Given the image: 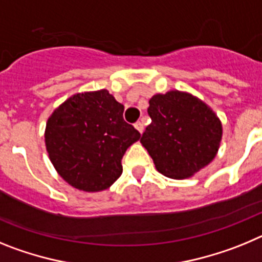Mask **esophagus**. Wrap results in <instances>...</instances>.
Listing matches in <instances>:
<instances>
[{
	"mask_svg": "<svg viewBox=\"0 0 262 262\" xmlns=\"http://www.w3.org/2000/svg\"><path fill=\"white\" fill-rule=\"evenodd\" d=\"M135 128L138 129L139 133L143 134V131H144V124H143V122H136V123H135Z\"/></svg>",
	"mask_w": 262,
	"mask_h": 262,
	"instance_id": "obj_1",
	"label": "esophagus"
}]
</instances>
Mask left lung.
<instances>
[{"mask_svg":"<svg viewBox=\"0 0 262 262\" xmlns=\"http://www.w3.org/2000/svg\"><path fill=\"white\" fill-rule=\"evenodd\" d=\"M152 123L140 143L161 174L182 180L209 165L221 147L222 122L202 99L169 90L149 99Z\"/></svg>","mask_w":262,"mask_h":262,"instance_id":"8db88e82","label":"left lung"}]
</instances>
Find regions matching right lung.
Segmentation results:
<instances>
[{"mask_svg": "<svg viewBox=\"0 0 262 262\" xmlns=\"http://www.w3.org/2000/svg\"><path fill=\"white\" fill-rule=\"evenodd\" d=\"M108 90L76 93L53 110L45 142L56 172L77 190L97 193L120 177L122 157L140 139Z\"/></svg>", "mask_w": 262, "mask_h": 262, "instance_id": "obj_1", "label": "right lung"}]
</instances>
